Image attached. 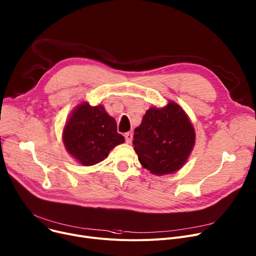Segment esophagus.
<instances>
[{"label":"esophagus","mask_w":256,"mask_h":256,"mask_svg":"<svg viewBox=\"0 0 256 256\" xmlns=\"http://www.w3.org/2000/svg\"><path fill=\"white\" fill-rule=\"evenodd\" d=\"M124 138H126V143H130L132 140V132H126V134H124Z\"/></svg>","instance_id":"obj_1"}]
</instances>
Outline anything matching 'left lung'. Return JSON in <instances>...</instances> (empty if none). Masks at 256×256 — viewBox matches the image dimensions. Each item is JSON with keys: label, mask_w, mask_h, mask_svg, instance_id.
Here are the masks:
<instances>
[{"label": "left lung", "mask_w": 256, "mask_h": 256, "mask_svg": "<svg viewBox=\"0 0 256 256\" xmlns=\"http://www.w3.org/2000/svg\"><path fill=\"white\" fill-rule=\"evenodd\" d=\"M196 132L184 110L170 100L164 108H149L134 128V149L143 168L162 176L180 170L194 146Z\"/></svg>", "instance_id": "obj_1"}]
</instances>
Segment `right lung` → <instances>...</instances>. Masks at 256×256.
Listing matches in <instances>:
<instances>
[{"instance_id": "1", "label": "right lung", "mask_w": 256, "mask_h": 256, "mask_svg": "<svg viewBox=\"0 0 256 256\" xmlns=\"http://www.w3.org/2000/svg\"><path fill=\"white\" fill-rule=\"evenodd\" d=\"M62 141L66 151L81 164L94 166L107 158L109 152L124 142L116 122L104 106L86 102L77 106L66 122Z\"/></svg>"}]
</instances>
